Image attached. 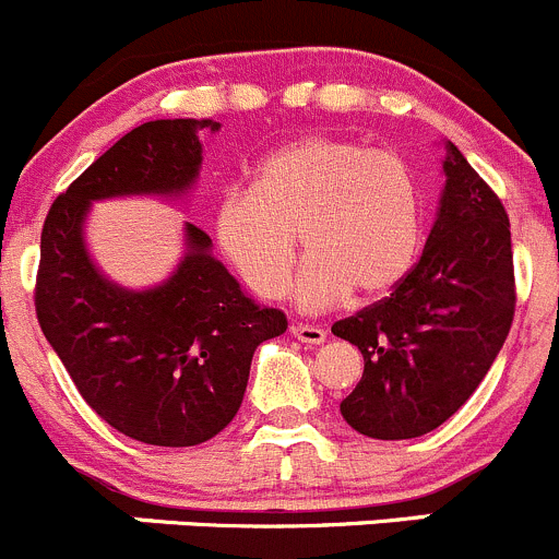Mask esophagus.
Returning a JSON list of instances; mask_svg holds the SVG:
<instances>
[{
    "label": "esophagus",
    "instance_id": "esophagus-1",
    "mask_svg": "<svg viewBox=\"0 0 559 559\" xmlns=\"http://www.w3.org/2000/svg\"><path fill=\"white\" fill-rule=\"evenodd\" d=\"M290 334L296 336V340L307 342V345H320V342H325V329L312 323H293Z\"/></svg>",
    "mask_w": 559,
    "mask_h": 559
}]
</instances>
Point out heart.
<instances>
[{
  "instance_id": "obj_1",
  "label": "heart",
  "mask_w": 559,
  "mask_h": 559,
  "mask_svg": "<svg viewBox=\"0 0 559 559\" xmlns=\"http://www.w3.org/2000/svg\"><path fill=\"white\" fill-rule=\"evenodd\" d=\"M298 234L309 252L296 282L304 309H325L350 290L389 293L411 272L421 247L416 174L389 148L312 135L269 154L255 187L228 190L214 212L219 250L266 301L290 285Z\"/></svg>"
}]
</instances>
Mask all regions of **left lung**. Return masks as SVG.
<instances>
[{
    "instance_id": "1",
    "label": "left lung",
    "mask_w": 559,
    "mask_h": 559,
    "mask_svg": "<svg viewBox=\"0 0 559 559\" xmlns=\"http://www.w3.org/2000/svg\"><path fill=\"white\" fill-rule=\"evenodd\" d=\"M445 152V190L418 263L391 296L331 325L364 356L342 418L374 440L421 438L449 421L489 372L513 323L506 206L454 143Z\"/></svg>"
}]
</instances>
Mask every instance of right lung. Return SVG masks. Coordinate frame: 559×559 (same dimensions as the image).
<instances>
[{
	"mask_svg": "<svg viewBox=\"0 0 559 559\" xmlns=\"http://www.w3.org/2000/svg\"><path fill=\"white\" fill-rule=\"evenodd\" d=\"M206 127L219 130L212 119H157L127 132L53 201L40 236L43 334L105 424L168 449L206 443L234 421L252 353L285 334L287 318L247 296L190 223L185 261L163 285H114L86 252L84 219L103 198L190 190Z\"/></svg>",
	"mask_w": 559,
	"mask_h": 559,
	"instance_id": "1",
	"label": "right lung"
}]
</instances>
